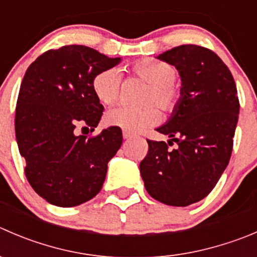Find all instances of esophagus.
<instances>
[{"label":"esophagus","mask_w":257,"mask_h":257,"mask_svg":"<svg viewBox=\"0 0 257 257\" xmlns=\"http://www.w3.org/2000/svg\"><path fill=\"white\" fill-rule=\"evenodd\" d=\"M132 137H133V134L129 133V132L123 131V138H124V139H129V138H132Z\"/></svg>","instance_id":"obj_1"}]
</instances>
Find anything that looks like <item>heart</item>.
<instances>
[{"label": "heart", "instance_id": "obj_1", "mask_svg": "<svg viewBox=\"0 0 257 257\" xmlns=\"http://www.w3.org/2000/svg\"><path fill=\"white\" fill-rule=\"evenodd\" d=\"M131 70L147 83L142 94V103L146 105L116 106L106 113L105 123L129 133H139L161 120L157 105L166 114L176 111L181 103L182 90L176 81V68L166 61L142 59L132 64ZM120 85L121 75L116 69H104L91 79L94 95L104 105H111L118 100Z\"/></svg>", "mask_w": 257, "mask_h": 257}]
</instances>
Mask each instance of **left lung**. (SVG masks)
<instances>
[{"instance_id": "8db88e82", "label": "left lung", "mask_w": 257, "mask_h": 257, "mask_svg": "<svg viewBox=\"0 0 257 257\" xmlns=\"http://www.w3.org/2000/svg\"><path fill=\"white\" fill-rule=\"evenodd\" d=\"M158 59L178 70L182 99L169 120L157 129L171 141L147 139L148 153L139 168L154 200L186 207L205 198L227 167L240 101L230 69L212 50L181 45ZM173 141L177 147L171 150Z\"/></svg>"}]
</instances>
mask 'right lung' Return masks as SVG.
Here are the masks:
<instances>
[{"label":"right lung","mask_w":257,"mask_h":257,"mask_svg":"<svg viewBox=\"0 0 257 257\" xmlns=\"http://www.w3.org/2000/svg\"><path fill=\"white\" fill-rule=\"evenodd\" d=\"M119 61L68 45L40 55L25 73L15 115L17 144L27 181L51 205H81L103 187L108 162L123 143L121 131L110 126L88 137L76 136L75 128H96L104 106L91 79Z\"/></svg>","instance_id":"add662e5"}]
</instances>
